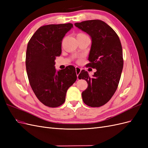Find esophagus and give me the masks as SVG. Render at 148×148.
Wrapping results in <instances>:
<instances>
[{
	"mask_svg": "<svg viewBox=\"0 0 148 148\" xmlns=\"http://www.w3.org/2000/svg\"><path fill=\"white\" fill-rule=\"evenodd\" d=\"M75 70H76V73H77V78H78V75L80 73V72H81V69L79 68V67L77 66L75 68Z\"/></svg>",
	"mask_w": 148,
	"mask_h": 148,
	"instance_id": "esophagus-1",
	"label": "esophagus"
}]
</instances>
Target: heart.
Returning <instances> with one entry per match:
<instances>
[{
	"instance_id": "b5f03b06",
	"label": "heart",
	"mask_w": 148,
	"mask_h": 148,
	"mask_svg": "<svg viewBox=\"0 0 148 148\" xmlns=\"http://www.w3.org/2000/svg\"><path fill=\"white\" fill-rule=\"evenodd\" d=\"M79 34V35H83V34H82V33H80V34Z\"/></svg>"
}]
</instances>
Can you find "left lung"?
<instances>
[{
    "mask_svg": "<svg viewBox=\"0 0 148 148\" xmlns=\"http://www.w3.org/2000/svg\"><path fill=\"white\" fill-rule=\"evenodd\" d=\"M75 26L90 36L92 43L86 66L96 69L92 78L84 70L78 75L88 83L82 94L83 101L88 106L101 107L111 99L118 87L123 66L122 44L117 33L103 21L87 20Z\"/></svg>",
    "mask_w": 148,
    "mask_h": 148,
    "instance_id": "left-lung-1",
    "label": "left lung"
}]
</instances>
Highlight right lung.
<instances>
[{"label": "right lung", "instance_id": "add662e5", "mask_svg": "<svg viewBox=\"0 0 148 148\" xmlns=\"http://www.w3.org/2000/svg\"><path fill=\"white\" fill-rule=\"evenodd\" d=\"M73 27L71 23L42 26L28 44L26 69L29 84L38 99L49 107L64 104L67 90L77 78L73 66L59 71L54 66L56 57L61 54L62 39Z\"/></svg>", "mask_w": 148, "mask_h": 148}]
</instances>
